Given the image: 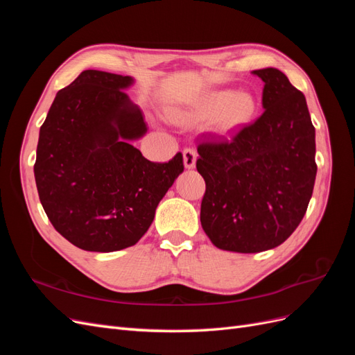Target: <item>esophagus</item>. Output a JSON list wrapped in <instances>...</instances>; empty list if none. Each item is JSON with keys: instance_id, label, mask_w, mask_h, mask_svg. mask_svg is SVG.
<instances>
[{"instance_id": "obj_1", "label": "esophagus", "mask_w": 355, "mask_h": 355, "mask_svg": "<svg viewBox=\"0 0 355 355\" xmlns=\"http://www.w3.org/2000/svg\"><path fill=\"white\" fill-rule=\"evenodd\" d=\"M197 163V153L194 149L187 148L184 149V166L185 168H194Z\"/></svg>"}]
</instances>
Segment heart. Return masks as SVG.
Masks as SVG:
<instances>
[{
	"instance_id": "obj_1",
	"label": "heart",
	"mask_w": 355,
	"mask_h": 355,
	"mask_svg": "<svg viewBox=\"0 0 355 355\" xmlns=\"http://www.w3.org/2000/svg\"><path fill=\"white\" fill-rule=\"evenodd\" d=\"M256 112V102L250 93H234L231 90H213L201 94L189 106L175 110L171 120L194 125L209 121L210 132L228 135L235 128L249 123Z\"/></svg>"
}]
</instances>
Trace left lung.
Listing matches in <instances>:
<instances>
[{"label": "left lung", "instance_id": "1", "mask_svg": "<svg viewBox=\"0 0 355 355\" xmlns=\"http://www.w3.org/2000/svg\"><path fill=\"white\" fill-rule=\"evenodd\" d=\"M263 81V114L231 142L201 144L206 180L200 220L220 250L259 253L284 243L305 216L315 184V128L305 96L275 68Z\"/></svg>", "mask_w": 355, "mask_h": 355}]
</instances>
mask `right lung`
Returning a JSON list of instances; mask_svg holds the SVG:
<instances>
[{"instance_id":"right-lung-1","label":"right lung","mask_w":355,"mask_h":355,"mask_svg":"<svg viewBox=\"0 0 355 355\" xmlns=\"http://www.w3.org/2000/svg\"><path fill=\"white\" fill-rule=\"evenodd\" d=\"M133 84L128 75L83 71L58 92L40 128V201L55 230L83 250L135 245L184 171L180 153L168 163H153L133 146L148 130L124 92Z\"/></svg>"}]
</instances>
